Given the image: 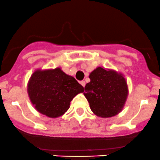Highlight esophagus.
<instances>
[{
  "instance_id": "esophagus-1",
  "label": "esophagus",
  "mask_w": 160,
  "mask_h": 160,
  "mask_svg": "<svg viewBox=\"0 0 160 160\" xmlns=\"http://www.w3.org/2000/svg\"><path fill=\"white\" fill-rule=\"evenodd\" d=\"M80 84H81V85H82V86L85 87V82H84V81H82V82H80Z\"/></svg>"
}]
</instances>
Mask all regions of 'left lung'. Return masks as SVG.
Listing matches in <instances>:
<instances>
[{
	"instance_id": "obj_1",
	"label": "left lung",
	"mask_w": 160,
	"mask_h": 160,
	"mask_svg": "<svg viewBox=\"0 0 160 160\" xmlns=\"http://www.w3.org/2000/svg\"><path fill=\"white\" fill-rule=\"evenodd\" d=\"M89 78L83 92L92 112L101 118H110L121 112L129 95L124 75L98 67L90 73Z\"/></svg>"
}]
</instances>
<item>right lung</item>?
Listing matches in <instances>:
<instances>
[{
	"mask_svg": "<svg viewBox=\"0 0 160 160\" xmlns=\"http://www.w3.org/2000/svg\"><path fill=\"white\" fill-rule=\"evenodd\" d=\"M31 104L41 114L55 118L63 116L70 102L84 88L60 67L34 71L27 85Z\"/></svg>",
	"mask_w": 160,
	"mask_h": 160,
	"instance_id": "1",
	"label": "right lung"
}]
</instances>
